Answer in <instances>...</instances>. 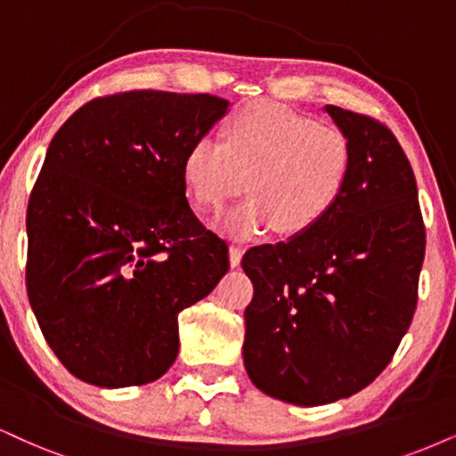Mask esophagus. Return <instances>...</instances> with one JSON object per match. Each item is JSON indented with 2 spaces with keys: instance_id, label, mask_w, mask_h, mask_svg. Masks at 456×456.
<instances>
[{
  "instance_id": "obj_1",
  "label": "esophagus",
  "mask_w": 456,
  "mask_h": 456,
  "mask_svg": "<svg viewBox=\"0 0 456 456\" xmlns=\"http://www.w3.org/2000/svg\"><path fill=\"white\" fill-rule=\"evenodd\" d=\"M245 249L240 245H230V266H239Z\"/></svg>"
}]
</instances>
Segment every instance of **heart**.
<instances>
[{
  "instance_id": "obj_1",
  "label": "heart",
  "mask_w": 456,
  "mask_h": 456,
  "mask_svg": "<svg viewBox=\"0 0 456 456\" xmlns=\"http://www.w3.org/2000/svg\"><path fill=\"white\" fill-rule=\"evenodd\" d=\"M355 154L338 128L323 126L273 101L247 103L226 122V142L200 134L183 156L185 192L199 211H217L245 188L249 199L216 222L232 239H256L277 226L302 237L345 199Z\"/></svg>"
}]
</instances>
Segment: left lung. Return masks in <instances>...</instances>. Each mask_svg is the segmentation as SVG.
<instances>
[{"instance_id":"1","label":"left lung","mask_w":456,"mask_h":456,"mask_svg":"<svg viewBox=\"0 0 456 456\" xmlns=\"http://www.w3.org/2000/svg\"><path fill=\"white\" fill-rule=\"evenodd\" d=\"M355 154L348 190L322 226L251 247L243 359L251 383L296 406L368 387L412 323L425 224L412 167L383 122L325 105Z\"/></svg>"}]
</instances>
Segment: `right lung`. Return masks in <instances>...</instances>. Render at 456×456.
<instances>
[{"label":"right lung","instance_id":"right-lung-1","mask_svg":"<svg viewBox=\"0 0 456 456\" xmlns=\"http://www.w3.org/2000/svg\"><path fill=\"white\" fill-rule=\"evenodd\" d=\"M213 94L126 91L82 105L48 145L27 209V294L76 379L145 385L179 351L177 317L228 273L190 209V143L228 111Z\"/></svg>","mask_w":456,"mask_h":456}]
</instances>
